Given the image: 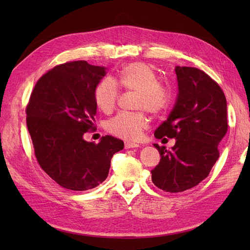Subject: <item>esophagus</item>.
<instances>
[{"instance_id": "obj_1", "label": "esophagus", "mask_w": 250, "mask_h": 250, "mask_svg": "<svg viewBox=\"0 0 250 250\" xmlns=\"http://www.w3.org/2000/svg\"><path fill=\"white\" fill-rule=\"evenodd\" d=\"M139 146H140V145H139V144H137V143H132V142H128V141L125 142V148H126V149L137 148V147H139Z\"/></svg>"}]
</instances>
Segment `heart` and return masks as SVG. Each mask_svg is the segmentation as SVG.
<instances>
[{
	"label": "heart",
	"instance_id": "obj_1",
	"mask_svg": "<svg viewBox=\"0 0 250 250\" xmlns=\"http://www.w3.org/2000/svg\"><path fill=\"white\" fill-rule=\"evenodd\" d=\"M118 83L126 89L137 90V108L148 110L152 115H161L169 107L170 89L158 83L152 66L143 62H132L120 71ZM118 83L110 77L103 78L95 88V100L101 110L109 112L116 107L120 97ZM149 124L145 112H120L107 121L106 129L125 140L140 138Z\"/></svg>",
	"mask_w": 250,
	"mask_h": 250
}]
</instances>
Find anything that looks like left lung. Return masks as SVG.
<instances>
[{
	"label": "left lung",
	"mask_w": 250,
	"mask_h": 250,
	"mask_svg": "<svg viewBox=\"0 0 250 250\" xmlns=\"http://www.w3.org/2000/svg\"><path fill=\"white\" fill-rule=\"evenodd\" d=\"M175 73V105L154 135L176 143L170 150L154 144L161 161L151 170L153 184L170 193L192 188L208 176L229 127L226 99L218 83L196 67L176 66Z\"/></svg>",
	"instance_id": "obj_1"
}]
</instances>
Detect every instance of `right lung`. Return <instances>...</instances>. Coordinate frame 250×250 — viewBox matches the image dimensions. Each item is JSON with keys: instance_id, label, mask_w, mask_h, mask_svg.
I'll return each mask as SVG.
<instances>
[{"instance_id": "obj_1", "label": "right lung", "mask_w": 250, "mask_h": 250, "mask_svg": "<svg viewBox=\"0 0 250 250\" xmlns=\"http://www.w3.org/2000/svg\"><path fill=\"white\" fill-rule=\"evenodd\" d=\"M104 66L84 60L56 65L39 79L26 108L27 127L41 168L72 191H86L106 179L112 155L124 143L111 135L86 142L95 128V88Z\"/></svg>"}]
</instances>
